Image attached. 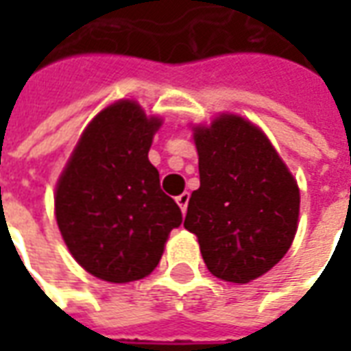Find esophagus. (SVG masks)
I'll return each mask as SVG.
<instances>
[{
  "mask_svg": "<svg viewBox=\"0 0 351 351\" xmlns=\"http://www.w3.org/2000/svg\"><path fill=\"white\" fill-rule=\"evenodd\" d=\"M188 201H190V193H188V191H184V193H180V195L176 197V203H178V206H180V210H182L184 214L188 210Z\"/></svg>",
  "mask_w": 351,
  "mask_h": 351,
  "instance_id": "obj_1",
  "label": "esophagus"
}]
</instances>
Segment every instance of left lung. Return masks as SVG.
Returning <instances> with one entry per match:
<instances>
[{
	"label": "left lung",
	"instance_id": "1",
	"mask_svg": "<svg viewBox=\"0 0 351 351\" xmlns=\"http://www.w3.org/2000/svg\"><path fill=\"white\" fill-rule=\"evenodd\" d=\"M199 190L191 193L184 228L197 235L216 278L248 284L271 271L293 243L299 186L258 125L220 114L195 125Z\"/></svg>",
	"mask_w": 351,
	"mask_h": 351
}]
</instances>
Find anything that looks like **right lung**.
Here are the masks:
<instances>
[{
    "label": "right lung",
    "instance_id": "1",
    "mask_svg": "<svg viewBox=\"0 0 351 351\" xmlns=\"http://www.w3.org/2000/svg\"><path fill=\"white\" fill-rule=\"evenodd\" d=\"M160 125L135 101L108 105L82 131L56 184L60 233L77 263L105 282L148 276L169 233L182 223L148 161Z\"/></svg>",
    "mask_w": 351,
    "mask_h": 351
}]
</instances>
